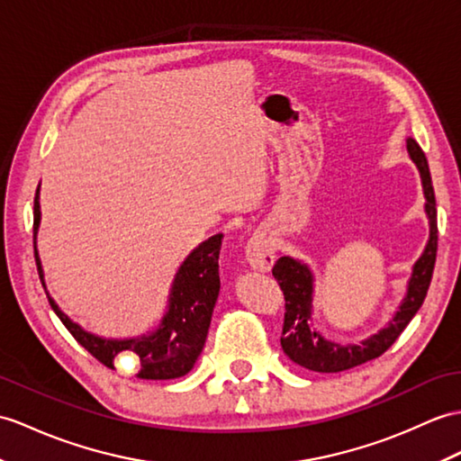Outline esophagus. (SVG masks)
Wrapping results in <instances>:
<instances>
[{
    "label": "esophagus",
    "instance_id": "34e87169",
    "mask_svg": "<svg viewBox=\"0 0 461 461\" xmlns=\"http://www.w3.org/2000/svg\"><path fill=\"white\" fill-rule=\"evenodd\" d=\"M245 259H248L249 267L255 271H271V267L275 263V248L269 235L255 233L248 241V245H245Z\"/></svg>",
    "mask_w": 461,
    "mask_h": 461
}]
</instances>
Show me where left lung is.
Listing matches in <instances>:
<instances>
[{
    "instance_id": "left-lung-1",
    "label": "left lung",
    "mask_w": 461,
    "mask_h": 461,
    "mask_svg": "<svg viewBox=\"0 0 461 461\" xmlns=\"http://www.w3.org/2000/svg\"><path fill=\"white\" fill-rule=\"evenodd\" d=\"M411 158L416 163L422 176L424 196H426V213L430 220V240H428L422 257L416 261L412 276L409 281V293L387 328H383L379 334L361 341L359 346H339L336 341L324 339L312 330V273L301 261H294L291 257H281L273 267V276L279 283L285 294V322L281 346L288 359L294 361L310 371L318 373H339L351 367H357L361 363L375 359L387 351L402 330L409 326L414 314L422 306L428 286L432 281L436 251H438V221H436V196L428 168L426 155L420 145L409 139L406 141Z\"/></svg>"
}]
</instances>
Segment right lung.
<instances>
[{
  "instance_id": "right-lung-1",
  "label": "right lung",
  "mask_w": 461,
  "mask_h": 461,
  "mask_svg": "<svg viewBox=\"0 0 461 461\" xmlns=\"http://www.w3.org/2000/svg\"><path fill=\"white\" fill-rule=\"evenodd\" d=\"M39 220L41 212L37 190L33 206V238L37 235ZM221 240L223 235L218 233L208 241L200 243L186 257V261L180 265L168 298V312L153 334L131 339H104L82 330L78 324H74L67 314L60 312L55 301L47 294L50 308L55 310L60 322L67 326L74 339L84 349H88L100 363H104L105 367L113 369L115 356H120L122 351H130V356H135L139 361V379L158 381L182 377L194 367L208 336L212 312L220 293L218 259ZM35 261L41 283L45 286L37 248Z\"/></svg>"
}]
</instances>
